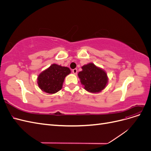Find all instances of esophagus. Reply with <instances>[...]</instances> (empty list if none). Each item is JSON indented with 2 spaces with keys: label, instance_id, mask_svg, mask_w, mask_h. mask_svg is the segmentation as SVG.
Returning <instances> with one entry per match:
<instances>
[{
  "label": "esophagus",
  "instance_id": "esophagus-1",
  "mask_svg": "<svg viewBox=\"0 0 151 151\" xmlns=\"http://www.w3.org/2000/svg\"><path fill=\"white\" fill-rule=\"evenodd\" d=\"M72 72H73V74H76L77 73V68H74V69H73L72 70Z\"/></svg>",
  "mask_w": 151,
  "mask_h": 151
}]
</instances>
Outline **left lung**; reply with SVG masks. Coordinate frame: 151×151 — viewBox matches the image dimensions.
Returning <instances> with one entry per match:
<instances>
[{
  "instance_id": "1",
  "label": "left lung",
  "mask_w": 151,
  "mask_h": 151,
  "mask_svg": "<svg viewBox=\"0 0 151 151\" xmlns=\"http://www.w3.org/2000/svg\"><path fill=\"white\" fill-rule=\"evenodd\" d=\"M83 70L78 73L81 83L89 93L101 92L108 84V78L106 72L93 63L82 67Z\"/></svg>"
}]
</instances>
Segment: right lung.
<instances>
[{
  "label": "right lung",
  "mask_w": 151,
  "mask_h": 151,
  "mask_svg": "<svg viewBox=\"0 0 151 151\" xmlns=\"http://www.w3.org/2000/svg\"><path fill=\"white\" fill-rule=\"evenodd\" d=\"M70 73L69 68L52 64L39 74L37 83L43 92L54 94L62 88L65 77Z\"/></svg>",
  "instance_id": "right-lung-1"
}]
</instances>
